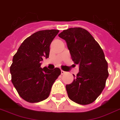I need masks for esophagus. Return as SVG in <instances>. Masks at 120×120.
Listing matches in <instances>:
<instances>
[{"label":"esophagus","mask_w":120,"mask_h":120,"mask_svg":"<svg viewBox=\"0 0 120 120\" xmlns=\"http://www.w3.org/2000/svg\"><path fill=\"white\" fill-rule=\"evenodd\" d=\"M66 73V72L63 71V70H61V74H62V75H64V74H65Z\"/></svg>","instance_id":"obj_1"}]
</instances>
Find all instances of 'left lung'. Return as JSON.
Wrapping results in <instances>:
<instances>
[{
    "mask_svg": "<svg viewBox=\"0 0 120 120\" xmlns=\"http://www.w3.org/2000/svg\"><path fill=\"white\" fill-rule=\"evenodd\" d=\"M67 44L72 60L79 72L66 89L70 99L86 105L99 96L109 76L103 50L90 33L82 28H71L58 35Z\"/></svg>",
    "mask_w": 120,
    "mask_h": 120,
    "instance_id": "8db88e82",
    "label": "left lung"
}]
</instances>
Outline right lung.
I'll return each instance as SVG.
<instances>
[{
	"mask_svg": "<svg viewBox=\"0 0 120 120\" xmlns=\"http://www.w3.org/2000/svg\"><path fill=\"white\" fill-rule=\"evenodd\" d=\"M57 30H41L23 41L12 59L10 67L11 81L21 98L34 103L46 99L53 83L61 75L56 68L40 67L44 57L48 58L50 45L59 33Z\"/></svg>",
	"mask_w": 120,
	"mask_h": 120,
	"instance_id": "add662e5",
	"label": "right lung"
}]
</instances>
